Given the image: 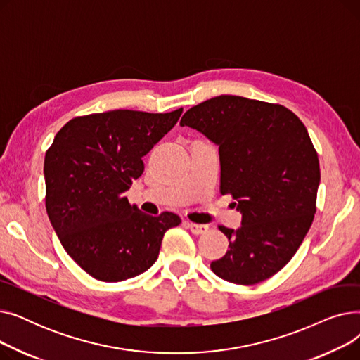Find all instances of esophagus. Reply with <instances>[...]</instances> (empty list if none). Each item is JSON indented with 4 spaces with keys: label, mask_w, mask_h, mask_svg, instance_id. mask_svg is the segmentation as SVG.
<instances>
[{
    "label": "esophagus",
    "mask_w": 360,
    "mask_h": 360,
    "mask_svg": "<svg viewBox=\"0 0 360 360\" xmlns=\"http://www.w3.org/2000/svg\"><path fill=\"white\" fill-rule=\"evenodd\" d=\"M185 224L188 226V229H190L194 235H202V233L209 231V226H207V224H198V223H191V221H186Z\"/></svg>",
    "instance_id": "obj_1"
}]
</instances>
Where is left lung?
I'll return each mask as SVG.
<instances>
[{
    "label": "left lung",
    "mask_w": 360,
    "mask_h": 360,
    "mask_svg": "<svg viewBox=\"0 0 360 360\" xmlns=\"http://www.w3.org/2000/svg\"><path fill=\"white\" fill-rule=\"evenodd\" d=\"M181 127L219 147L220 193L242 214L236 231L219 226L229 251L213 273L236 285L267 280L296 254L316 210L319 162L305 125L281 105L221 94L188 109Z\"/></svg>",
    "instance_id": "8db88e82"
}]
</instances>
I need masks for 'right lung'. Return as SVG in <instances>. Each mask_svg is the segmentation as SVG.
I'll return each instance as SVG.
<instances>
[{"mask_svg": "<svg viewBox=\"0 0 360 360\" xmlns=\"http://www.w3.org/2000/svg\"><path fill=\"white\" fill-rule=\"evenodd\" d=\"M169 113L117 109L68 121L45 155L46 213L67 254L91 277L122 281L153 266L163 235L181 223L150 216L125 197L143 156L174 128Z\"/></svg>", "mask_w": 360, "mask_h": 360, "instance_id": "obj_1", "label": "right lung"}]
</instances>
